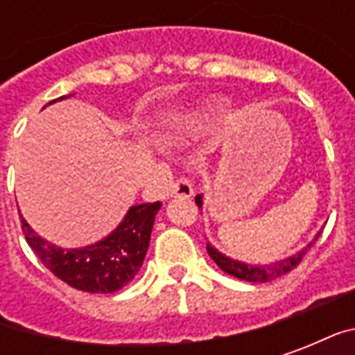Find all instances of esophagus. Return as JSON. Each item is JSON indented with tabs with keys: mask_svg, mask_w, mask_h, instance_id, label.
<instances>
[{
	"mask_svg": "<svg viewBox=\"0 0 355 355\" xmlns=\"http://www.w3.org/2000/svg\"><path fill=\"white\" fill-rule=\"evenodd\" d=\"M192 196L193 188L188 178L180 177L178 180L173 182V186H171V198H184V200H188V198H192Z\"/></svg>",
	"mask_w": 355,
	"mask_h": 355,
	"instance_id": "obj_1",
	"label": "esophagus"
}]
</instances>
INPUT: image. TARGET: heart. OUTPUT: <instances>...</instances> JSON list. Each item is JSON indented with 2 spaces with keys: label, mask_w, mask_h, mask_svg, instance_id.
<instances>
[{
  "label": "heart",
  "mask_w": 355,
  "mask_h": 355,
  "mask_svg": "<svg viewBox=\"0 0 355 355\" xmlns=\"http://www.w3.org/2000/svg\"><path fill=\"white\" fill-rule=\"evenodd\" d=\"M209 110H211V112H216V110H220V104H211Z\"/></svg>",
  "instance_id": "b5f03b06"
}]
</instances>
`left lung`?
I'll use <instances>...</instances> for the list:
<instances>
[{"label":"left lung","instance_id":"8db88e82","mask_svg":"<svg viewBox=\"0 0 355 355\" xmlns=\"http://www.w3.org/2000/svg\"><path fill=\"white\" fill-rule=\"evenodd\" d=\"M196 203H198V207L203 205L201 196H196ZM318 238H320V234L315 236V239ZM315 239H313L312 243H308L302 251H298L297 254H293V257H289V259L272 262V264H264V266H254V264H245V262H241V261H234V259L226 257V254H223L220 251H216L215 247L209 245V243H207V253L209 257L216 262V266L220 268L223 272H226V274L234 275V277H238V279H243V282L266 283L275 279V277H282V275L289 274L293 268H297L298 264H300V261H302V257L306 254V251L315 243Z\"/></svg>","mask_w":355,"mask_h":355}]
</instances>
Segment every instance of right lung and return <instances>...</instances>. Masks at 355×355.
Returning <instances> with one entry per match:
<instances>
[{"instance_id":"right-lung-1","label":"right lung","mask_w":355,"mask_h":355,"mask_svg":"<svg viewBox=\"0 0 355 355\" xmlns=\"http://www.w3.org/2000/svg\"><path fill=\"white\" fill-rule=\"evenodd\" d=\"M62 98L64 96L58 101ZM159 207V201L132 205L121 224L110 236L81 249H60L45 241L22 216L20 226L35 257L58 279L85 293H114L132 282L135 275L139 274Z\"/></svg>"}]
</instances>
